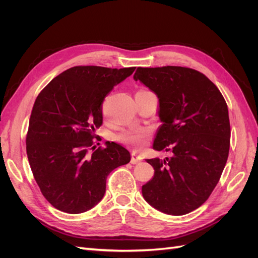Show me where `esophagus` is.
Wrapping results in <instances>:
<instances>
[{"label": "esophagus", "mask_w": 258, "mask_h": 258, "mask_svg": "<svg viewBox=\"0 0 258 258\" xmlns=\"http://www.w3.org/2000/svg\"><path fill=\"white\" fill-rule=\"evenodd\" d=\"M141 160H142V156L141 155L137 154V153L132 154V157H131V163H132V165H137V163H139Z\"/></svg>", "instance_id": "1"}]
</instances>
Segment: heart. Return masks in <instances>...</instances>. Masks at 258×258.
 <instances>
[{
	"label": "heart",
	"instance_id": "1",
	"mask_svg": "<svg viewBox=\"0 0 258 258\" xmlns=\"http://www.w3.org/2000/svg\"><path fill=\"white\" fill-rule=\"evenodd\" d=\"M148 134V131L143 128H132L130 130L124 131L123 134L119 137L122 142H126L132 145H141L143 143V140Z\"/></svg>",
	"mask_w": 258,
	"mask_h": 258
}]
</instances>
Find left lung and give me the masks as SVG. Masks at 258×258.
<instances>
[{
	"label": "left lung",
	"instance_id": "left-lung-1",
	"mask_svg": "<svg viewBox=\"0 0 258 258\" xmlns=\"http://www.w3.org/2000/svg\"><path fill=\"white\" fill-rule=\"evenodd\" d=\"M134 80L158 98L161 124L153 148L171 153L146 159L154 176L143 198L169 215H184L205 204L220 181L230 144L228 107L206 75L183 67L138 68Z\"/></svg>",
	"mask_w": 258,
	"mask_h": 258
}]
</instances>
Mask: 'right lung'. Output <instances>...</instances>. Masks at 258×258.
<instances>
[{
  "instance_id": "obj_1",
  "label": "right lung",
  "mask_w": 258,
  "mask_h": 258,
  "mask_svg": "<svg viewBox=\"0 0 258 258\" xmlns=\"http://www.w3.org/2000/svg\"><path fill=\"white\" fill-rule=\"evenodd\" d=\"M135 70L73 67L37 96L27 155L43 196L62 212L79 214L97 206L105 194L107 175L130 161L123 146L106 142L96 150L92 139L102 124L104 98Z\"/></svg>"
}]
</instances>
